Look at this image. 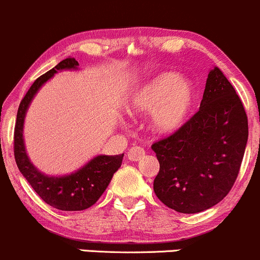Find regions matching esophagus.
<instances>
[{
    "label": "esophagus",
    "mask_w": 260,
    "mask_h": 260,
    "mask_svg": "<svg viewBox=\"0 0 260 260\" xmlns=\"http://www.w3.org/2000/svg\"><path fill=\"white\" fill-rule=\"evenodd\" d=\"M127 156L128 159H131V161H140L141 158L145 157V149L142 147H132L127 152Z\"/></svg>",
    "instance_id": "1"
}]
</instances>
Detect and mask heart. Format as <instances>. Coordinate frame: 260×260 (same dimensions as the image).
<instances>
[{
	"label": "heart",
	"instance_id": "1",
	"mask_svg": "<svg viewBox=\"0 0 260 260\" xmlns=\"http://www.w3.org/2000/svg\"><path fill=\"white\" fill-rule=\"evenodd\" d=\"M195 102L196 90L190 80L177 73L165 72L137 86L125 102L124 111L133 117L151 113L152 129L171 135L186 124Z\"/></svg>",
	"mask_w": 260,
	"mask_h": 260
}]
</instances>
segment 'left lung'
Returning <instances> with one entry per match:
<instances>
[{
    "label": "left lung",
    "instance_id": "1",
    "mask_svg": "<svg viewBox=\"0 0 260 260\" xmlns=\"http://www.w3.org/2000/svg\"><path fill=\"white\" fill-rule=\"evenodd\" d=\"M246 142L248 117L242 101L215 67L198 113L174 135L152 145L159 162L154 193L182 214L212 208L232 190Z\"/></svg>",
    "mask_w": 260,
    "mask_h": 260
}]
</instances>
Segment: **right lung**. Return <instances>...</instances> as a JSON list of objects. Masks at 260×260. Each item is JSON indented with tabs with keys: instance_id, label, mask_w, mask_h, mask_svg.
<instances>
[{
	"instance_id": "right-lung-1",
	"label": "right lung",
	"mask_w": 260,
	"mask_h": 260,
	"mask_svg": "<svg viewBox=\"0 0 260 260\" xmlns=\"http://www.w3.org/2000/svg\"><path fill=\"white\" fill-rule=\"evenodd\" d=\"M78 69L79 62L73 57H68L34 81L21 101L15 125L14 152L18 170L35 192L48 205L62 211H80L94 205L108 187L112 177L118 171L123 159V154H99L72 174L50 176L38 170V167L28 158L23 140V123L34 96L40 90L41 86L51 79L57 72Z\"/></svg>"
}]
</instances>
